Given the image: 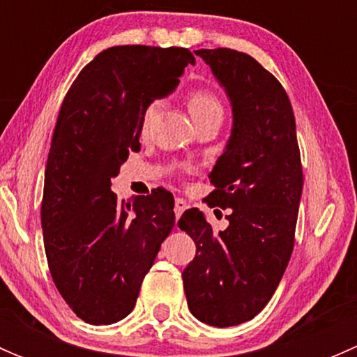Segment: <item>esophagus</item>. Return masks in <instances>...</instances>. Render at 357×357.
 <instances>
[{
  "label": "esophagus",
  "instance_id": "34e87169",
  "mask_svg": "<svg viewBox=\"0 0 357 357\" xmlns=\"http://www.w3.org/2000/svg\"><path fill=\"white\" fill-rule=\"evenodd\" d=\"M186 211V202L183 200V199H176L174 200V214H176V218H181V214L183 212Z\"/></svg>",
  "mask_w": 357,
  "mask_h": 357
}]
</instances>
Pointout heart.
Listing matches in <instances>:
<instances>
[{"mask_svg": "<svg viewBox=\"0 0 357 357\" xmlns=\"http://www.w3.org/2000/svg\"><path fill=\"white\" fill-rule=\"evenodd\" d=\"M158 107H160V102L158 100H152L149 105L145 107V112H143V121H142V128L145 129L146 126L150 124V121L153 119V115L157 114ZM188 109L190 114H192L193 121L197 119L205 117L208 114H221L222 115V103L219 100V96L215 95L214 91L211 89H195V91L190 93V98H188Z\"/></svg>", "mask_w": 357, "mask_h": 357, "instance_id": "obj_1", "label": "heart"}]
</instances>
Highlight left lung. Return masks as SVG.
Segmentation results:
<instances>
[{
    "label": "left lung",
    "mask_w": 357,
    "mask_h": 357,
    "mask_svg": "<svg viewBox=\"0 0 357 357\" xmlns=\"http://www.w3.org/2000/svg\"><path fill=\"white\" fill-rule=\"evenodd\" d=\"M228 93L233 131L211 172L207 204L229 208L214 231L197 208L178 226L197 245L183 271L192 314L211 326L257 316L275 294L295 243L302 176L295 117L278 79L250 55L229 48L197 50Z\"/></svg>",
    "instance_id": "1"
}]
</instances>
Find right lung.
Instances as JSON below:
<instances>
[{
    "mask_svg": "<svg viewBox=\"0 0 357 357\" xmlns=\"http://www.w3.org/2000/svg\"><path fill=\"white\" fill-rule=\"evenodd\" d=\"M190 50L114 46L98 53L68 88L45 172L41 225L52 278L89 325L132 311L160 243L174 228V199L157 188L131 204L110 181L139 152L145 107L178 86Z\"/></svg>",
    "mask_w": 357,
    "mask_h": 357,
    "instance_id": "obj_1",
    "label": "right lung"
}]
</instances>
